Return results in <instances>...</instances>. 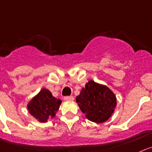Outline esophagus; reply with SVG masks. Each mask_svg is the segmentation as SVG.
Listing matches in <instances>:
<instances>
[{
    "label": "esophagus",
    "instance_id": "34e87169",
    "mask_svg": "<svg viewBox=\"0 0 152 152\" xmlns=\"http://www.w3.org/2000/svg\"><path fill=\"white\" fill-rule=\"evenodd\" d=\"M64 100H66V101H72V100H74V97H73V96H66V97H64Z\"/></svg>",
    "mask_w": 152,
    "mask_h": 152
}]
</instances>
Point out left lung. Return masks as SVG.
Instances as JSON below:
<instances>
[{
  "label": "left lung",
  "mask_w": 152,
  "mask_h": 152,
  "mask_svg": "<svg viewBox=\"0 0 152 152\" xmlns=\"http://www.w3.org/2000/svg\"><path fill=\"white\" fill-rule=\"evenodd\" d=\"M88 120L96 123L107 121L116 106V97L106 86L90 80L76 98Z\"/></svg>",
  "instance_id": "left-lung-1"
}]
</instances>
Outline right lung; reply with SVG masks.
<instances>
[{
  "label": "right lung",
  "instance_id": "obj_1",
  "mask_svg": "<svg viewBox=\"0 0 152 152\" xmlns=\"http://www.w3.org/2000/svg\"><path fill=\"white\" fill-rule=\"evenodd\" d=\"M61 103L60 99L52 95L47 89H42L28 105L29 113L40 122H46L49 117H54Z\"/></svg>",
  "mask_w": 152,
  "mask_h": 152
}]
</instances>
